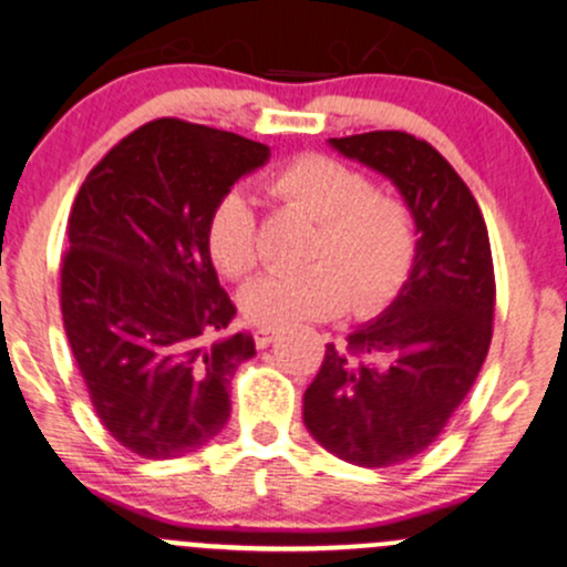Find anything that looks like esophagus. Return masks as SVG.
<instances>
[{
  "label": "esophagus",
  "mask_w": 567,
  "mask_h": 567,
  "mask_svg": "<svg viewBox=\"0 0 567 567\" xmlns=\"http://www.w3.org/2000/svg\"><path fill=\"white\" fill-rule=\"evenodd\" d=\"M275 338H277V330H271V328H258V330H256V347H258V349H266L271 341H275Z\"/></svg>",
  "instance_id": "esophagus-1"
}]
</instances>
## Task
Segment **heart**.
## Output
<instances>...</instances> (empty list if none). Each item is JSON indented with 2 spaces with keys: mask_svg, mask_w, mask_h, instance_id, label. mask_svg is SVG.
<instances>
[{
  "mask_svg": "<svg viewBox=\"0 0 567 567\" xmlns=\"http://www.w3.org/2000/svg\"><path fill=\"white\" fill-rule=\"evenodd\" d=\"M271 194L315 220L298 275H266L239 292L247 320L261 328L328 320L351 301L357 315L381 309L413 264V216L402 199L375 188L365 173L324 154H301L271 178ZM207 252L226 277L258 266V220L245 192L231 188L213 205Z\"/></svg>",
  "mask_w": 567,
  "mask_h": 567,
  "instance_id": "heart-1",
  "label": "heart"
}]
</instances>
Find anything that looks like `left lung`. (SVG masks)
I'll use <instances>...</instances> for the list:
<instances>
[{"label": "left lung", "mask_w": 567, "mask_h": 567, "mask_svg": "<svg viewBox=\"0 0 567 567\" xmlns=\"http://www.w3.org/2000/svg\"><path fill=\"white\" fill-rule=\"evenodd\" d=\"M328 143L392 181L419 234L394 301L343 349L328 343L303 394L324 451L381 470L424 453L477 381L496 306L491 239L477 199L426 141L375 130Z\"/></svg>", "instance_id": "1"}]
</instances>
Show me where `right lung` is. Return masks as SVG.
<instances>
[{"label": "right lung", "mask_w": 567, "mask_h": 567, "mask_svg": "<svg viewBox=\"0 0 567 567\" xmlns=\"http://www.w3.org/2000/svg\"><path fill=\"white\" fill-rule=\"evenodd\" d=\"M266 143L154 120L90 171L69 216L61 311L97 419L143 458L207 445L231 413L229 383L256 341L226 330L205 229L213 205L269 162Z\"/></svg>", "instance_id": "obj_1"}]
</instances>
